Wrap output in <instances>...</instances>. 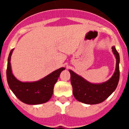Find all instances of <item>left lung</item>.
<instances>
[{
    "label": "left lung",
    "mask_w": 129,
    "mask_h": 129,
    "mask_svg": "<svg viewBox=\"0 0 129 129\" xmlns=\"http://www.w3.org/2000/svg\"><path fill=\"white\" fill-rule=\"evenodd\" d=\"M112 50L116 59V70L112 76L107 81L101 83H90L72 70H69L73 94L77 101L88 105L98 104L107 100L116 90L119 79V55L115 46L112 47Z\"/></svg>",
    "instance_id": "8db88e82"
}]
</instances>
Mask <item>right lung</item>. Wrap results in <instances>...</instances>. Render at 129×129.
<instances>
[{
  "label": "right lung",
  "instance_id": "add662e5",
  "mask_svg": "<svg viewBox=\"0 0 129 129\" xmlns=\"http://www.w3.org/2000/svg\"><path fill=\"white\" fill-rule=\"evenodd\" d=\"M13 50L9 54L6 70L7 81L10 89L20 101L26 104L39 105L48 101L53 95V87L58 77L65 68H59L37 81H20L13 76L11 70L10 61Z\"/></svg>",
  "mask_w": 129,
  "mask_h": 129
}]
</instances>
